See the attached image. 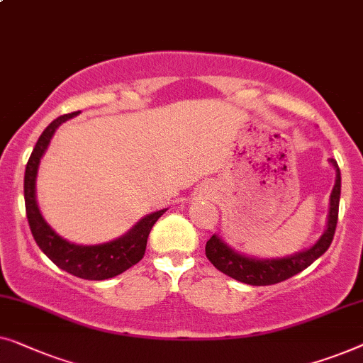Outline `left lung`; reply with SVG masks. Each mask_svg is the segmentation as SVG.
<instances>
[{
  "mask_svg": "<svg viewBox=\"0 0 363 363\" xmlns=\"http://www.w3.org/2000/svg\"><path fill=\"white\" fill-rule=\"evenodd\" d=\"M330 164L335 169V184L329 197V213L325 228L318 242L309 248L301 250L293 255L281 258H257L248 257L232 248L218 233H213L206 245V255L213 267L227 277L237 279L240 283L252 286H268L281 283L294 274H298L313 264L315 259L328 252L333 243L337 217H339L340 201V169L337 161L330 157Z\"/></svg>",
  "mask_w": 363,
  "mask_h": 363,
  "instance_id": "left-lung-1",
  "label": "left lung"
}]
</instances>
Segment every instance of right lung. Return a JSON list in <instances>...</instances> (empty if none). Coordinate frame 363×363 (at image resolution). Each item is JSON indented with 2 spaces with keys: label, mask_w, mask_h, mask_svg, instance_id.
Segmentation results:
<instances>
[{
  "label": "right lung",
  "mask_w": 363,
  "mask_h": 363,
  "mask_svg": "<svg viewBox=\"0 0 363 363\" xmlns=\"http://www.w3.org/2000/svg\"><path fill=\"white\" fill-rule=\"evenodd\" d=\"M77 115L79 111L59 116L39 136L33 152H30L26 172H24V202H26V216L30 232L45 257L57 264L60 269L74 274V277L90 279V281H101V279L118 277L145 257L146 242L151 228L167 208L147 213L121 237L99 245L72 243L55 233L40 213L38 196H35V179H38L40 160L48 150L55 130Z\"/></svg>",
  "instance_id": "1"
}]
</instances>
